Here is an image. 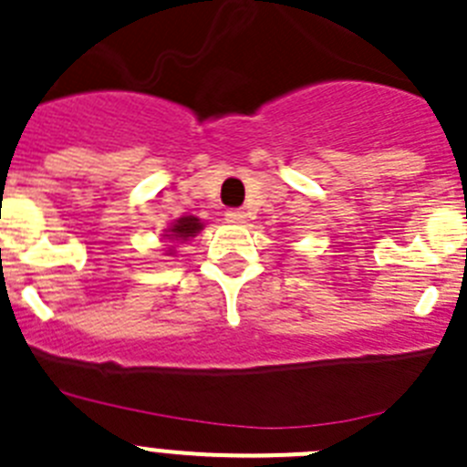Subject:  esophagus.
I'll return each instance as SVG.
<instances>
[{
	"label": "esophagus",
	"mask_w": 467,
	"mask_h": 467,
	"mask_svg": "<svg viewBox=\"0 0 467 467\" xmlns=\"http://www.w3.org/2000/svg\"><path fill=\"white\" fill-rule=\"evenodd\" d=\"M224 218H227V223L240 224V223H244V218H247V215H244V211H240V209H229L227 213H224Z\"/></svg>",
	"instance_id": "esophagus-1"
}]
</instances>
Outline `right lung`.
<instances>
[{
	"instance_id": "1",
	"label": "right lung",
	"mask_w": 467,
	"mask_h": 467,
	"mask_svg": "<svg viewBox=\"0 0 467 467\" xmlns=\"http://www.w3.org/2000/svg\"><path fill=\"white\" fill-rule=\"evenodd\" d=\"M202 227H204V224H202L200 220L192 218V215H188V218H179L177 223L172 224V229H170V235H172V238H177V240H188L191 235L202 232Z\"/></svg>"
}]
</instances>
